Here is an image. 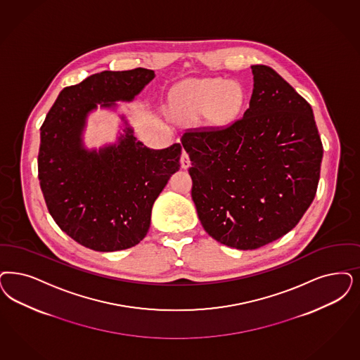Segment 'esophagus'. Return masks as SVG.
<instances>
[{"instance_id":"1","label":"esophagus","mask_w":360,"mask_h":360,"mask_svg":"<svg viewBox=\"0 0 360 360\" xmlns=\"http://www.w3.org/2000/svg\"><path fill=\"white\" fill-rule=\"evenodd\" d=\"M190 165H191V162H190V158H188V154L184 150L182 155H181V167L182 169H188Z\"/></svg>"}]
</instances>
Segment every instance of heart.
I'll list each match as a JSON object with an SVG mask.
<instances>
[{
  "label": "heart",
  "mask_w": 360,
  "mask_h": 360,
  "mask_svg": "<svg viewBox=\"0 0 360 360\" xmlns=\"http://www.w3.org/2000/svg\"><path fill=\"white\" fill-rule=\"evenodd\" d=\"M246 93L242 85L222 78H193L182 82L170 94V110L182 124L205 121L212 127L234 124L243 110Z\"/></svg>",
  "instance_id": "1"
}]
</instances>
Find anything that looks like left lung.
<instances>
[{"label":"left lung","mask_w":360,"mask_h":360,"mask_svg":"<svg viewBox=\"0 0 360 360\" xmlns=\"http://www.w3.org/2000/svg\"><path fill=\"white\" fill-rule=\"evenodd\" d=\"M251 70L240 120L181 138L200 224L238 250L262 248L297 226L315 198L323 158L310 103L270 66Z\"/></svg>","instance_id":"8db88e82"}]
</instances>
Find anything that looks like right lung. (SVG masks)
Masks as SVG:
<instances>
[{
    "instance_id": "add662e5",
    "label": "right lung",
    "mask_w": 360,
    "mask_h": 360,
    "mask_svg": "<svg viewBox=\"0 0 360 360\" xmlns=\"http://www.w3.org/2000/svg\"><path fill=\"white\" fill-rule=\"evenodd\" d=\"M155 77L136 68L105 70L65 87L41 126L38 179L56 224L94 251L138 245L149 231L151 209L172 174L179 170L181 143L145 146L126 127L117 143L87 150L82 142L89 112L130 102Z\"/></svg>"
}]
</instances>
